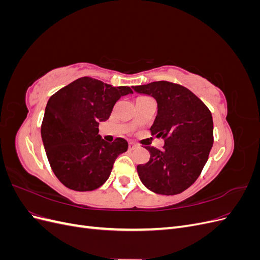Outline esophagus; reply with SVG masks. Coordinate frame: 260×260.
I'll list each match as a JSON object with an SVG mask.
<instances>
[{
  "instance_id": "esophagus-1",
  "label": "esophagus",
  "mask_w": 260,
  "mask_h": 260,
  "mask_svg": "<svg viewBox=\"0 0 260 260\" xmlns=\"http://www.w3.org/2000/svg\"><path fill=\"white\" fill-rule=\"evenodd\" d=\"M138 147V145L133 142H129V151H133V149H136Z\"/></svg>"
}]
</instances>
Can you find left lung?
<instances>
[{
	"mask_svg": "<svg viewBox=\"0 0 260 260\" xmlns=\"http://www.w3.org/2000/svg\"><path fill=\"white\" fill-rule=\"evenodd\" d=\"M157 102L152 135L165 139L162 151L146 146L149 160L137 170L149 191L176 195L201 175L214 144V122L209 109L190 90L168 81L132 86Z\"/></svg>",
	"mask_w": 260,
	"mask_h": 260,
	"instance_id": "left-lung-1",
	"label": "left lung"
}]
</instances>
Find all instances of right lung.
<instances>
[{
  "label": "right lung",
  "instance_id": "obj_1",
  "mask_svg": "<svg viewBox=\"0 0 260 260\" xmlns=\"http://www.w3.org/2000/svg\"><path fill=\"white\" fill-rule=\"evenodd\" d=\"M129 86H113L83 77L50 98L41 125L46 156L55 176L70 190H96L111 175L114 161L127 152L128 142L117 138L108 143L99 135Z\"/></svg>",
  "mask_w": 260,
  "mask_h": 260
}]
</instances>
